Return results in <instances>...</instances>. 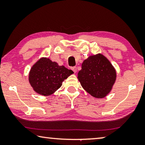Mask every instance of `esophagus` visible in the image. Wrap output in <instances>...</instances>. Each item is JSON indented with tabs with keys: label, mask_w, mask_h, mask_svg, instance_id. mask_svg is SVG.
<instances>
[{
	"label": "esophagus",
	"mask_w": 145,
	"mask_h": 145,
	"mask_svg": "<svg viewBox=\"0 0 145 145\" xmlns=\"http://www.w3.org/2000/svg\"><path fill=\"white\" fill-rule=\"evenodd\" d=\"M72 70L73 71V72H74V73L77 72V67H72Z\"/></svg>",
	"instance_id": "esophagus-1"
}]
</instances>
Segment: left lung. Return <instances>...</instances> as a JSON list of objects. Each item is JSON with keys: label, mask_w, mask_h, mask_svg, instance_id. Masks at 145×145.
<instances>
[{"label": "left lung", "mask_w": 145, "mask_h": 145, "mask_svg": "<svg viewBox=\"0 0 145 145\" xmlns=\"http://www.w3.org/2000/svg\"><path fill=\"white\" fill-rule=\"evenodd\" d=\"M77 78L88 93L93 97L102 99L111 91L116 72L110 61L99 54L91 56L83 61Z\"/></svg>", "instance_id": "obj_1"}]
</instances>
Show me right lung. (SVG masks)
<instances>
[{
	"label": "right lung",
	"instance_id": "1",
	"mask_svg": "<svg viewBox=\"0 0 145 145\" xmlns=\"http://www.w3.org/2000/svg\"><path fill=\"white\" fill-rule=\"evenodd\" d=\"M72 73V70L64 66H59L50 59L42 57L31 68L29 80L36 93L48 96L58 89L65 79Z\"/></svg>",
	"mask_w": 145,
	"mask_h": 145
}]
</instances>
